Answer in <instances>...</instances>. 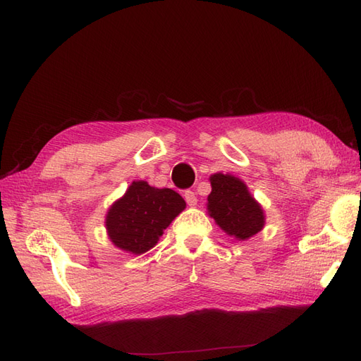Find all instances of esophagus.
<instances>
[{
  "mask_svg": "<svg viewBox=\"0 0 361 361\" xmlns=\"http://www.w3.org/2000/svg\"><path fill=\"white\" fill-rule=\"evenodd\" d=\"M184 200H186V203L189 204V206H195L197 204V195H195V192H192V190H184Z\"/></svg>",
  "mask_w": 361,
  "mask_h": 361,
  "instance_id": "1",
  "label": "esophagus"
}]
</instances>
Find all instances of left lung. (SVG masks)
I'll use <instances>...</instances> for the list:
<instances>
[{
  "mask_svg": "<svg viewBox=\"0 0 361 361\" xmlns=\"http://www.w3.org/2000/svg\"><path fill=\"white\" fill-rule=\"evenodd\" d=\"M209 180L207 212L228 235L247 240L263 229L264 212L245 183L229 173H214Z\"/></svg>",
  "mask_w": 361,
  "mask_h": 361,
  "instance_id": "8db88e82",
  "label": "left lung"
}]
</instances>
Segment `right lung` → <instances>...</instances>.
<instances>
[{"mask_svg":"<svg viewBox=\"0 0 361 361\" xmlns=\"http://www.w3.org/2000/svg\"><path fill=\"white\" fill-rule=\"evenodd\" d=\"M186 207V201L172 189L133 181L106 215L107 235L116 247L141 255L152 249L163 231Z\"/></svg>","mask_w":361,"mask_h":361,"instance_id":"add662e5","label":"right lung"}]
</instances>
